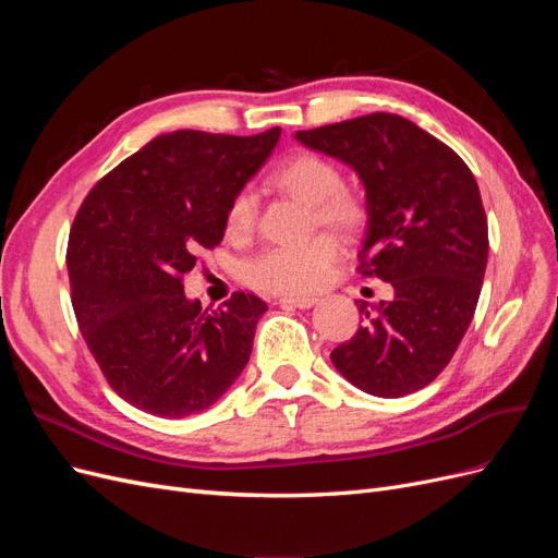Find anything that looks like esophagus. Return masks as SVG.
Masks as SVG:
<instances>
[{
    "label": "esophagus",
    "mask_w": 558,
    "mask_h": 558,
    "mask_svg": "<svg viewBox=\"0 0 558 558\" xmlns=\"http://www.w3.org/2000/svg\"><path fill=\"white\" fill-rule=\"evenodd\" d=\"M316 298L314 295H283L279 298V305L281 307H298V310H310L316 305Z\"/></svg>",
    "instance_id": "1"
}]
</instances>
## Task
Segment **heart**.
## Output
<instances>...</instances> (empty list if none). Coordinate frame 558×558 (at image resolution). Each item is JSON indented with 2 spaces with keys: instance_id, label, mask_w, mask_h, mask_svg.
Wrapping results in <instances>:
<instances>
[{
  "instance_id": "1",
  "label": "heart",
  "mask_w": 558,
  "mask_h": 558,
  "mask_svg": "<svg viewBox=\"0 0 558 558\" xmlns=\"http://www.w3.org/2000/svg\"><path fill=\"white\" fill-rule=\"evenodd\" d=\"M272 183L312 207L318 226L340 232H353L365 218L363 202L342 191V174L337 167L318 156L302 154L286 160L272 174ZM256 221V195L248 189L234 193L226 211V230L230 238H244ZM340 256V244L332 234H312L298 244H283L263 251L248 263V283L267 293L300 295L316 291L330 277Z\"/></svg>"
}]
</instances>
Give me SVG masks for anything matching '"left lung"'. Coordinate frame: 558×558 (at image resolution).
Here are the masks:
<instances>
[{"mask_svg": "<svg viewBox=\"0 0 558 558\" xmlns=\"http://www.w3.org/2000/svg\"><path fill=\"white\" fill-rule=\"evenodd\" d=\"M295 140L359 174L367 211L359 269L393 286L391 300L359 307L365 324L330 361L369 396L414 393L447 367L477 307L488 256L477 181L447 144L396 113Z\"/></svg>", "mask_w": 558, "mask_h": 558, "instance_id": "obj_1", "label": "left lung"}]
</instances>
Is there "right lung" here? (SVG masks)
<instances>
[{"instance_id":"right-lung-1","label":"right lung","mask_w":558,"mask_h":558,"mask_svg":"<svg viewBox=\"0 0 558 558\" xmlns=\"http://www.w3.org/2000/svg\"><path fill=\"white\" fill-rule=\"evenodd\" d=\"M279 134H160L83 199L66 246L72 305L99 369L132 408L197 414L246 367L265 302L234 293L209 312L181 279L199 248L221 244L230 199Z\"/></svg>"}]
</instances>
